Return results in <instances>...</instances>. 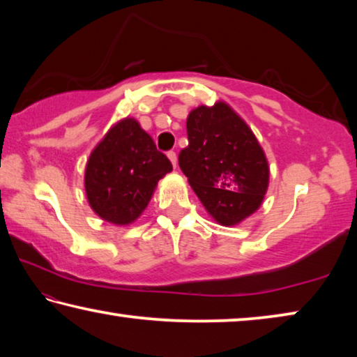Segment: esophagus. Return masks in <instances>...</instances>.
Returning <instances> with one entry per match:
<instances>
[{
    "label": "esophagus",
    "mask_w": 357,
    "mask_h": 357,
    "mask_svg": "<svg viewBox=\"0 0 357 357\" xmlns=\"http://www.w3.org/2000/svg\"><path fill=\"white\" fill-rule=\"evenodd\" d=\"M167 155H168V159H170V162L173 164V167L176 168V165H178V155H176V153H174V151H170V153H168Z\"/></svg>",
    "instance_id": "34e87169"
}]
</instances>
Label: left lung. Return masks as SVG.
I'll return each instance as SVG.
<instances>
[{
    "mask_svg": "<svg viewBox=\"0 0 357 357\" xmlns=\"http://www.w3.org/2000/svg\"><path fill=\"white\" fill-rule=\"evenodd\" d=\"M187 138L179 167L214 220L238 225L255 213L268 190L269 167L249 126L217 102L189 113Z\"/></svg>",
    "mask_w": 357,
    "mask_h": 357,
    "instance_id": "8db88e82",
    "label": "left lung"
}]
</instances>
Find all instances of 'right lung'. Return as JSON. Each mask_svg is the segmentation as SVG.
I'll list each match as a JSON object with an SVG mask.
<instances>
[{"label":"right lung","instance_id":"add662e5","mask_svg":"<svg viewBox=\"0 0 357 357\" xmlns=\"http://www.w3.org/2000/svg\"><path fill=\"white\" fill-rule=\"evenodd\" d=\"M173 170L168 157L134 118L114 124L89 155L84 190L89 206L114 225L138 219L153 197L157 181Z\"/></svg>","mask_w":357,"mask_h":357}]
</instances>
